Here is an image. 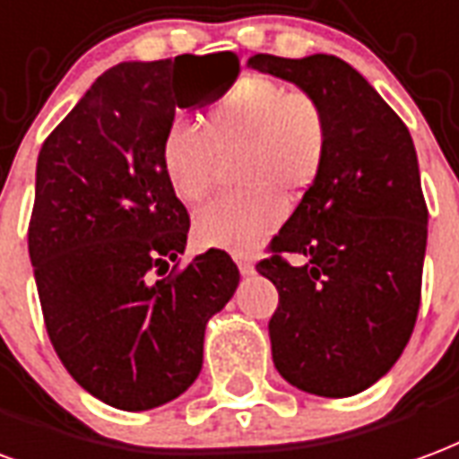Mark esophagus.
Here are the masks:
<instances>
[{
  "label": "esophagus",
  "mask_w": 459,
  "mask_h": 459,
  "mask_svg": "<svg viewBox=\"0 0 459 459\" xmlns=\"http://www.w3.org/2000/svg\"><path fill=\"white\" fill-rule=\"evenodd\" d=\"M233 260H236V264H238L240 274H253V270H255V263H253V257L246 255V253H238V255H233Z\"/></svg>",
  "instance_id": "1"
}]
</instances>
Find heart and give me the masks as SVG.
Wrapping results in <instances>:
<instances>
[{"label": "heart", "instance_id": "obj_1", "mask_svg": "<svg viewBox=\"0 0 459 459\" xmlns=\"http://www.w3.org/2000/svg\"><path fill=\"white\" fill-rule=\"evenodd\" d=\"M331 126L314 94L247 74L204 118V131L178 121L162 141V169L185 204L202 202L221 158L243 155L238 179L253 192L221 196L195 219L196 240L206 247L246 253L281 221V196L291 202L321 175Z\"/></svg>", "mask_w": 459, "mask_h": 459}]
</instances>
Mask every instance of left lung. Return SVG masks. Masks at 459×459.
<instances>
[{
  "label": "left lung",
  "instance_id": "obj_1",
  "mask_svg": "<svg viewBox=\"0 0 459 459\" xmlns=\"http://www.w3.org/2000/svg\"><path fill=\"white\" fill-rule=\"evenodd\" d=\"M247 65L314 94L331 126L321 175L257 263L280 291L267 325L274 368L301 392L352 396L394 368L419 316L429 209L416 148L341 57L257 53Z\"/></svg>",
  "mask_w": 459,
  "mask_h": 459
}]
</instances>
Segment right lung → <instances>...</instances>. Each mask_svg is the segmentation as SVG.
<instances>
[{
    "label": "right lung",
    "mask_w": 459,
    "mask_h": 459,
    "mask_svg": "<svg viewBox=\"0 0 459 459\" xmlns=\"http://www.w3.org/2000/svg\"><path fill=\"white\" fill-rule=\"evenodd\" d=\"M236 70L213 77L199 56L118 63L39 152L29 255L46 331L74 382L114 409L186 392L206 324L238 287L216 247L162 277L185 253L189 213L160 158L175 111L229 87Z\"/></svg>",
    "instance_id": "1"
}]
</instances>
